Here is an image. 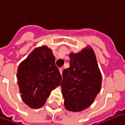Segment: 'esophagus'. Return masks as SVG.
I'll use <instances>...</instances> for the list:
<instances>
[{
	"instance_id": "esophagus-1",
	"label": "esophagus",
	"mask_w": 125,
	"mask_h": 125,
	"mask_svg": "<svg viewBox=\"0 0 125 125\" xmlns=\"http://www.w3.org/2000/svg\"><path fill=\"white\" fill-rule=\"evenodd\" d=\"M63 69V67H62V68H60V69H59V71H60V73H61V74H62Z\"/></svg>"
}]
</instances>
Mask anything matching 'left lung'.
I'll list each match as a JSON object with an SVG mask.
<instances>
[{"instance_id":"left-lung-1","label":"left lung","mask_w":125,"mask_h":125,"mask_svg":"<svg viewBox=\"0 0 125 125\" xmlns=\"http://www.w3.org/2000/svg\"><path fill=\"white\" fill-rule=\"evenodd\" d=\"M70 66L63 71L61 84L67 110L81 112L91 105L101 89L102 76L91 47L69 54Z\"/></svg>"}]
</instances>
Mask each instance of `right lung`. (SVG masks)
I'll list each match as a JSON object with an SVG mask.
<instances>
[{
    "label": "right lung",
    "instance_id": "right-lung-1",
    "mask_svg": "<svg viewBox=\"0 0 125 125\" xmlns=\"http://www.w3.org/2000/svg\"><path fill=\"white\" fill-rule=\"evenodd\" d=\"M17 77L22 99L34 109L43 106L51 91L62 81L52 50L47 46L34 49L20 63Z\"/></svg>",
    "mask_w": 125,
    "mask_h": 125
}]
</instances>
